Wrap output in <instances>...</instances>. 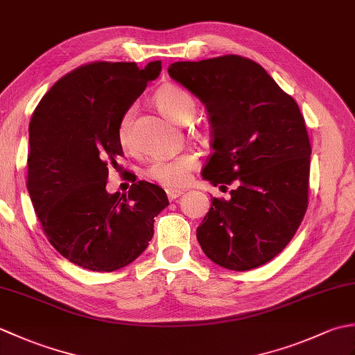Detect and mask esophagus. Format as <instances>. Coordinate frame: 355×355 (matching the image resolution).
<instances>
[{"mask_svg":"<svg viewBox=\"0 0 355 355\" xmlns=\"http://www.w3.org/2000/svg\"><path fill=\"white\" fill-rule=\"evenodd\" d=\"M166 193H168V198L172 201V200H175V198H178L180 195L183 193V189H166Z\"/></svg>","mask_w":355,"mask_h":355,"instance_id":"1","label":"esophagus"}]
</instances>
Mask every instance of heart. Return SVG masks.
I'll return each instance as SVG.
<instances>
[{
	"label": "heart",
	"mask_w": 355,
	"mask_h": 355,
	"mask_svg": "<svg viewBox=\"0 0 355 355\" xmlns=\"http://www.w3.org/2000/svg\"><path fill=\"white\" fill-rule=\"evenodd\" d=\"M155 102L164 114L178 123H186L193 117L197 103L189 92L180 87H164L155 96ZM119 141L122 146L131 148L134 143L131 111H126L119 122ZM198 166V157L192 153H183L173 158H157L145 169L149 180L168 187H180L189 182L191 172Z\"/></svg>",
	"instance_id": "b5f03b06"
}]
</instances>
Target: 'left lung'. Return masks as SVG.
<instances>
[{
  "label": "left lung",
  "instance_id": "1",
  "mask_svg": "<svg viewBox=\"0 0 355 355\" xmlns=\"http://www.w3.org/2000/svg\"><path fill=\"white\" fill-rule=\"evenodd\" d=\"M169 76L206 105L214 153L202 178L232 184L197 229L210 261L245 271L281 253L308 207L311 145L296 101L248 58L173 62Z\"/></svg>",
  "mask_w": 355,
  "mask_h": 355
}]
</instances>
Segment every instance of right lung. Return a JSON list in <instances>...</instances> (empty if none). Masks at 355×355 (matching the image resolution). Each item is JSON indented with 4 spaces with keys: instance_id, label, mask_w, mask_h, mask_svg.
<instances>
[{
    "instance_id": "add662e5",
    "label": "right lung",
    "mask_w": 355,
    "mask_h": 355,
    "mask_svg": "<svg viewBox=\"0 0 355 355\" xmlns=\"http://www.w3.org/2000/svg\"><path fill=\"white\" fill-rule=\"evenodd\" d=\"M162 61H97L59 79L28 125L27 189L49 243L76 266L110 273L145 252L154 216L169 205L160 186L134 182L108 193V166L123 155L119 122Z\"/></svg>"
}]
</instances>
